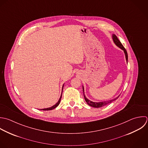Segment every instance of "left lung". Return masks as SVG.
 I'll return each mask as SVG.
<instances>
[{
  "instance_id": "left-lung-1",
  "label": "left lung",
  "mask_w": 148,
  "mask_h": 148,
  "mask_svg": "<svg viewBox=\"0 0 148 148\" xmlns=\"http://www.w3.org/2000/svg\"><path fill=\"white\" fill-rule=\"evenodd\" d=\"M112 40H113V41L115 43V44L119 48H120L121 49H122L125 53V57H126V62L127 63V60H128V55H127V52L126 50V49L124 48V47L123 46V45L122 44V43L121 42V41L119 40V39L118 38L117 36L113 34H112ZM82 88H83V93H84V98H85V100L86 102V103L92 107H95V108H100V107H103L104 106H106L111 103H112V101L116 100V99H118V98L119 97V96H118V97H116V98L114 99H112V100H108V101H101V102H93L90 100H89L88 99H87L84 94V86H82Z\"/></svg>"
}]
</instances>
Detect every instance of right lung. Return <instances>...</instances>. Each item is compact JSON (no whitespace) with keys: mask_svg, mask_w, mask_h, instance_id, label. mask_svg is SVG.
I'll use <instances>...</instances> for the list:
<instances>
[{"mask_svg":"<svg viewBox=\"0 0 148 148\" xmlns=\"http://www.w3.org/2000/svg\"><path fill=\"white\" fill-rule=\"evenodd\" d=\"M63 86H64V84L63 85V86H62V91H63ZM62 94H61V96H60V98H59V99L58 101V102L56 103V104H55L54 106H53L52 107H49V108H47L41 109V110H43V111H49V110H53V109L55 108L56 107H57L59 106V104H60V100H61V98H62Z\"/></svg>","mask_w":148,"mask_h":148,"instance_id":"obj_1","label":"right lung"}]
</instances>
